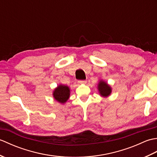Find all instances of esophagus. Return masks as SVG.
I'll return each mask as SVG.
<instances>
[{"mask_svg": "<svg viewBox=\"0 0 157 157\" xmlns=\"http://www.w3.org/2000/svg\"><path fill=\"white\" fill-rule=\"evenodd\" d=\"M86 82H87V81H86V80H79V81H78L79 84H86Z\"/></svg>", "mask_w": 157, "mask_h": 157, "instance_id": "obj_1", "label": "esophagus"}]
</instances>
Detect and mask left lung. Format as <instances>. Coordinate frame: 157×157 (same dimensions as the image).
<instances>
[{
	"instance_id": "1",
	"label": "left lung",
	"mask_w": 157,
	"mask_h": 157,
	"mask_svg": "<svg viewBox=\"0 0 157 157\" xmlns=\"http://www.w3.org/2000/svg\"><path fill=\"white\" fill-rule=\"evenodd\" d=\"M98 90L99 94L103 97H107L112 92L111 86H110L107 83L103 80H100L98 84Z\"/></svg>"
}]
</instances>
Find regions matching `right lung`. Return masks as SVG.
Listing matches in <instances>:
<instances>
[{"mask_svg": "<svg viewBox=\"0 0 157 157\" xmlns=\"http://www.w3.org/2000/svg\"><path fill=\"white\" fill-rule=\"evenodd\" d=\"M53 97L56 101L64 104L69 98L70 90L67 86L60 84L53 92Z\"/></svg>", "mask_w": 157, "mask_h": 157, "instance_id": "obj_1", "label": "right lung"}]
</instances>
